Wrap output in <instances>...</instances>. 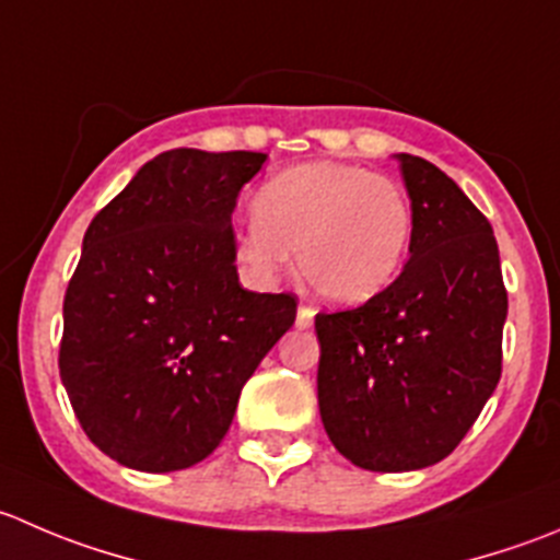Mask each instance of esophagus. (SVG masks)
Listing matches in <instances>:
<instances>
[{
	"mask_svg": "<svg viewBox=\"0 0 560 560\" xmlns=\"http://www.w3.org/2000/svg\"><path fill=\"white\" fill-rule=\"evenodd\" d=\"M295 325H298V328H303V330L312 328V325H314V308L312 306H303V303H301V306H298Z\"/></svg>",
	"mask_w": 560,
	"mask_h": 560,
	"instance_id": "1",
	"label": "esophagus"
}]
</instances>
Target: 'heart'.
<instances>
[{
    "mask_svg": "<svg viewBox=\"0 0 560 560\" xmlns=\"http://www.w3.org/2000/svg\"><path fill=\"white\" fill-rule=\"evenodd\" d=\"M252 215L235 235V257L270 284L290 265L330 303H363L390 284L407 257L412 210L394 180L358 164L312 161L257 188Z\"/></svg>",
    "mask_w": 560,
    "mask_h": 560,
    "instance_id": "obj_1",
    "label": "heart"
}]
</instances>
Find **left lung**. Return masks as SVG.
<instances>
[{
  "label": "left lung",
  "mask_w": 560,
  "mask_h": 560,
  "mask_svg": "<svg viewBox=\"0 0 560 560\" xmlns=\"http://www.w3.org/2000/svg\"><path fill=\"white\" fill-rule=\"evenodd\" d=\"M410 259L363 306L314 317L317 399L341 457L401 474L459 446L501 380L509 298L490 221L463 188L399 153Z\"/></svg>",
  "instance_id": "left-lung-1"
}]
</instances>
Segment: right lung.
I'll use <instances>...</instances> for the list:
<instances>
[{
    "label": "right lung",
    "mask_w": 560,
    "mask_h": 560,
    "mask_svg": "<svg viewBox=\"0 0 560 560\" xmlns=\"http://www.w3.org/2000/svg\"><path fill=\"white\" fill-rule=\"evenodd\" d=\"M265 153L170 150L92 219L65 292L59 377L81 430L119 465L191 468L292 328L290 292L237 281L232 210Z\"/></svg>",
    "instance_id": "1"
}]
</instances>
